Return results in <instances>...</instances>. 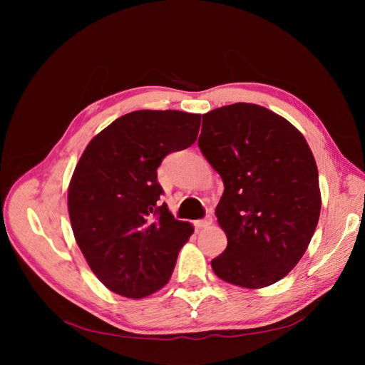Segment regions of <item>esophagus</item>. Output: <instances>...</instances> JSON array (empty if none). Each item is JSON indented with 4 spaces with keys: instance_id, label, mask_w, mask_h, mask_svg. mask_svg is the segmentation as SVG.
I'll use <instances>...</instances> for the list:
<instances>
[{
    "instance_id": "esophagus-1",
    "label": "esophagus",
    "mask_w": 365,
    "mask_h": 365,
    "mask_svg": "<svg viewBox=\"0 0 365 365\" xmlns=\"http://www.w3.org/2000/svg\"><path fill=\"white\" fill-rule=\"evenodd\" d=\"M213 224V219L210 217V216H207V217H204V219H201V220H196L195 222V225H196V228H208L210 225Z\"/></svg>"
}]
</instances>
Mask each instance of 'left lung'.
<instances>
[{"label": "left lung", "mask_w": 365, "mask_h": 365, "mask_svg": "<svg viewBox=\"0 0 365 365\" xmlns=\"http://www.w3.org/2000/svg\"><path fill=\"white\" fill-rule=\"evenodd\" d=\"M197 145L225 187L215 213L228 244L212 260L215 274L247 289L282 280L306 252L322 210L306 138L264 106L233 103L202 115Z\"/></svg>", "instance_id": "1"}]
</instances>
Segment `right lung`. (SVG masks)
<instances>
[{
    "label": "right lung",
    "instance_id": "right-lung-1",
    "mask_svg": "<svg viewBox=\"0 0 365 365\" xmlns=\"http://www.w3.org/2000/svg\"><path fill=\"white\" fill-rule=\"evenodd\" d=\"M201 114L129 113L88 143L68 185V215L88 267L109 291L148 297L169 282L193 235L175 219L157 181L161 160L196 141Z\"/></svg>",
    "mask_w": 365,
    "mask_h": 365
}]
</instances>
